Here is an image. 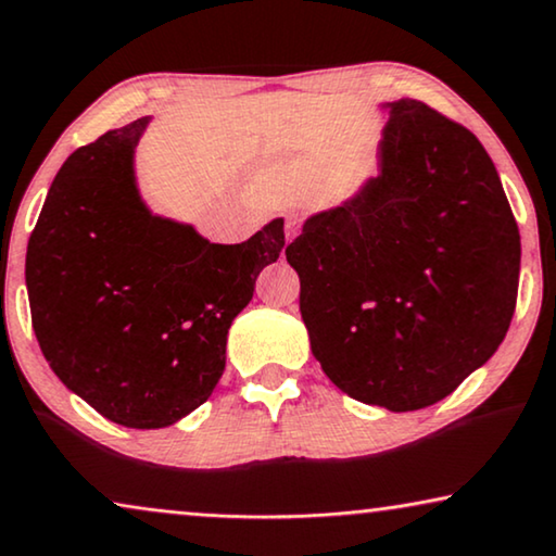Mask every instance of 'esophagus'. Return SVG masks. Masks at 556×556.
<instances>
[{"mask_svg":"<svg viewBox=\"0 0 556 556\" xmlns=\"http://www.w3.org/2000/svg\"><path fill=\"white\" fill-rule=\"evenodd\" d=\"M299 230H301L299 219H295V217H291V219H288V223H286V240H288V242H291V240L295 238V235H299Z\"/></svg>","mask_w":556,"mask_h":556,"instance_id":"34e87169","label":"esophagus"}]
</instances>
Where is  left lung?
<instances>
[{
	"instance_id": "8db88e82",
	"label": "left lung",
	"mask_w": 556,
	"mask_h": 556,
	"mask_svg": "<svg viewBox=\"0 0 556 556\" xmlns=\"http://www.w3.org/2000/svg\"><path fill=\"white\" fill-rule=\"evenodd\" d=\"M379 174L286 248L326 377L364 405L409 413L447 397L504 341L521 240L498 172L466 126L402 98Z\"/></svg>"
}]
</instances>
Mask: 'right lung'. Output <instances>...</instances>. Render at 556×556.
Here are the masks:
<instances>
[{"instance_id":"right-lung-1","label":"right lung","mask_w":556,"mask_h":556,"mask_svg":"<svg viewBox=\"0 0 556 556\" xmlns=\"http://www.w3.org/2000/svg\"><path fill=\"white\" fill-rule=\"evenodd\" d=\"M149 116L60 166L27 242L33 329L67 390L124 428L174 425L225 371L227 331L286 245L273 219L238 245L151 215L134 174Z\"/></svg>"}]
</instances>
